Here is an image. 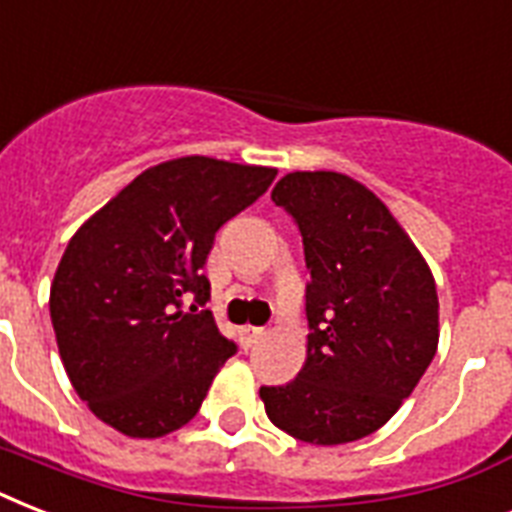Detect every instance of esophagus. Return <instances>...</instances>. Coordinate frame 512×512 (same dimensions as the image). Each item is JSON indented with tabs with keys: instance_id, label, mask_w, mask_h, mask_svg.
<instances>
[{
	"instance_id": "34e87169",
	"label": "esophagus",
	"mask_w": 512,
	"mask_h": 512,
	"mask_svg": "<svg viewBox=\"0 0 512 512\" xmlns=\"http://www.w3.org/2000/svg\"><path fill=\"white\" fill-rule=\"evenodd\" d=\"M263 337H265L263 327H244V329H241V345H244V348H252V345H257V342L263 340Z\"/></svg>"
}]
</instances>
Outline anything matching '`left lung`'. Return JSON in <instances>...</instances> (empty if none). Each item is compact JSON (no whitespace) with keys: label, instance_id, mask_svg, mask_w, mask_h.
<instances>
[{"label":"left lung","instance_id":"left-lung-1","mask_svg":"<svg viewBox=\"0 0 512 512\" xmlns=\"http://www.w3.org/2000/svg\"><path fill=\"white\" fill-rule=\"evenodd\" d=\"M271 199L303 236L311 335L295 380L260 388L265 412L305 444L358 441L396 414L436 356V281L396 217L353 177L289 172Z\"/></svg>","mask_w":512,"mask_h":512}]
</instances>
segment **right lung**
Returning <instances> with one entry per match:
<instances>
[{
    "label": "right lung",
    "mask_w": 512,
    "mask_h": 512,
    "mask_svg": "<svg viewBox=\"0 0 512 512\" xmlns=\"http://www.w3.org/2000/svg\"><path fill=\"white\" fill-rule=\"evenodd\" d=\"M273 177L271 167L172 159L135 177L68 241L50 289L52 329L68 380L106 425L159 438L199 412L236 353L204 311L201 268L215 233Z\"/></svg>",
    "instance_id": "1"
}]
</instances>
